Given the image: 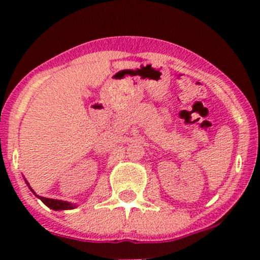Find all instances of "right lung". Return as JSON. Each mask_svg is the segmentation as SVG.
I'll return each mask as SVG.
<instances>
[{
	"label": "right lung",
	"instance_id": "obj_1",
	"mask_svg": "<svg viewBox=\"0 0 260 260\" xmlns=\"http://www.w3.org/2000/svg\"><path fill=\"white\" fill-rule=\"evenodd\" d=\"M24 180H25V178H24ZM25 183L29 186L28 181H26V180H25ZM29 188H30L31 192L34 193V194L37 196L38 198L40 199V201L43 202L45 205H46V207H49L50 209H53V210H70V209H74V208H76V204H72V203H70V202L58 201V199H50V198H45V197L38 196L37 193H35L34 190L31 189L30 186H29Z\"/></svg>",
	"mask_w": 260,
	"mask_h": 260
}]
</instances>
